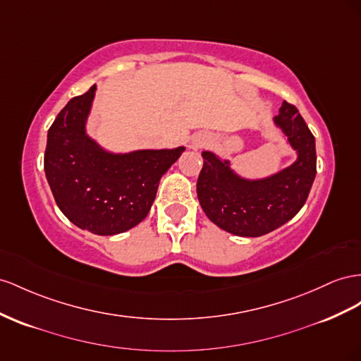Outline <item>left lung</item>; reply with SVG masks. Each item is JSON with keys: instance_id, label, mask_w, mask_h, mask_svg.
<instances>
[{"instance_id": "1", "label": "left lung", "mask_w": 361, "mask_h": 361, "mask_svg": "<svg viewBox=\"0 0 361 361\" xmlns=\"http://www.w3.org/2000/svg\"><path fill=\"white\" fill-rule=\"evenodd\" d=\"M299 158L275 176L245 180L226 162L203 152L197 179L202 209L217 226L240 237H259L293 219L304 207L316 178V141L295 104L284 102L275 116Z\"/></svg>"}]
</instances>
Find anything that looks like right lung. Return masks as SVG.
Returning <instances> with one entry per match:
<instances>
[{
  "mask_svg": "<svg viewBox=\"0 0 361 361\" xmlns=\"http://www.w3.org/2000/svg\"><path fill=\"white\" fill-rule=\"evenodd\" d=\"M95 86L73 97L48 129L44 169L57 207L75 226L114 235L138 225L152 208L162 174L185 150L111 154L85 133Z\"/></svg>",
  "mask_w": 361,
  "mask_h": 361,
  "instance_id": "add662e5",
  "label": "right lung"
}]
</instances>
